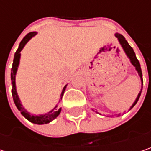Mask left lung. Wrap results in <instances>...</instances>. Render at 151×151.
<instances>
[{
  "instance_id": "8db88e82",
  "label": "left lung",
  "mask_w": 151,
  "mask_h": 151,
  "mask_svg": "<svg viewBox=\"0 0 151 151\" xmlns=\"http://www.w3.org/2000/svg\"><path fill=\"white\" fill-rule=\"evenodd\" d=\"M114 36L117 37V39H118V41H119L120 45H121V46L122 47V49H123V50H124V52H125L126 56H127V57H128V58L129 59L130 63L132 64V65H133V66H135V69H136V71L137 72L138 75L140 76L141 82H142V84H143V80H142V70H141L140 63H139L138 59L136 58V53H135V51H134L133 48L129 45V43L126 41L125 37H124L122 35H121V34H119V33H115V34H114ZM142 90V87H141V91L139 92V93H138V95H137V97H136L135 102H134V103L132 104V106L129 107V110H131V108H133V107H134V106L136 105V103H137V101H138V100H139V98H140V95H141ZM98 114H99V113H98Z\"/></svg>"
}]
</instances>
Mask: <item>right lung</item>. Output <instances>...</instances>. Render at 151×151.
<instances>
[{
  "label": "right lung",
  "mask_w": 151,
  "mask_h": 151,
  "mask_svg": "<svg viewBox=\"0 0 151 151\" xmlns=\"http://www.w3.org/2000/svg\"><path fill=\"white\" fill-rule=\"evenodd\" d=\"M37 34V32L33 31V32H29V34H27L23 39L21 41L19 47L17 49V50L15 51V56H14V60H13V65H12V69H11V84H12V96H13V100L15 102V106L17 107V109L21 112V114L30 122L35 123V124H38V125H42V124H47L50 123V122H52L53 120H55L60 114L61 112V107L58 108V105L55 106V107L53 109H51L50 111H49L48 113L45 114H30L29 112H28L24 106H22L20 98L18 96L17 91H16V85H15V76H16V73L18 70V66L20 64V58H21V51L22 50L23 47L26 45V44L36 35ZM65 85L62 90V93L60 94V99L62 100V97L64 95V93L65 91L66 88ZM60 101V100H59Z\"/></svg>",
  "instance_id": "1"
}]
</instances>
